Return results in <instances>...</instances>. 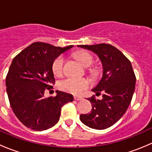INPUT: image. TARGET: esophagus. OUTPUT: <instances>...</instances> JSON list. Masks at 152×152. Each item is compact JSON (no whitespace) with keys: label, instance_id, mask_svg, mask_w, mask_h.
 <instances>
[{"label":"esophagus","instance_id":"obj_1","mask_svg":"<svg viewBox=\"0 0 152 152\" xmlns=\"http://www.w3.org/2000/svg\"><path fill=\"white\" fill-rule=\"evenodd\" d=\"M74 99L76 101H80V100H82L83 99V98L82 97V96H74Z\"/></svg>","mask_w":152,"mask_h":152}]
</instances>
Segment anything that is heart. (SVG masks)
Instances as JSON below:
<instances>
[{"instance_id":"heart-1","label":"heart","mask_w":152,"mask_h":152,"mask_svg":"<svg viewBox=\"0 0 152 152\" xmlns=\"http://www.w3.org/2000/svg\"><path fill=\"white\" fill-rule=\"evenodd\" d=\"M76 57L82 62L85 67H89L93 64V58L87 52H78L76 53ZM65 59L62 56H59L52 62V70L54 75L61 76L64 72ZM90 82L85 78L69 77L59 82L61 90L73 94H79L83 90L88 88Z\"/></svg>"}]
</instances>
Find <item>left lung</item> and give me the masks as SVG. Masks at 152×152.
Listing matches in <instances>:
<instances>
[{"instance_id":"left-lung-1","label":"left lung","mask_w":152,"mask_h":152,"mask_svg":"<svg viewBox=\"0 0 152 152\" xmlns=\"http://www.w3.org/2000/svg\"><path fill=\"white\" fill-rule=\"evenodd\" d=\"M78 47L96 53L103 65V76L92 90L103 93V99L95 96L87 99L92 104L91 112L81 114L80 120L95 129H105L115 124L126 113L135 88L136 77L130 61L115 47L106 43L80 45Z\"/></svg>"}]
</instances>
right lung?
Segmentation results:
<instances>
[{"instance_id":"right-lung-1","label":"right lung","mask_w":152,"mask_h":152,"mask_svg":"<svg viewBox=\"0 0 152 152\" xmlns=\"http://www.w3.org/2000/svg\"><path fill=\"white\" fill-rule=\"evenodd\" d=\"M73 46L56 47L36 42L12 60L6 78L7 95L15 115L31 129L51 128L59 121L62 106L73 101L71 94L59 90L54 97L44 96L55 82L52 62Z\"/></svg>"}]
</instances>
